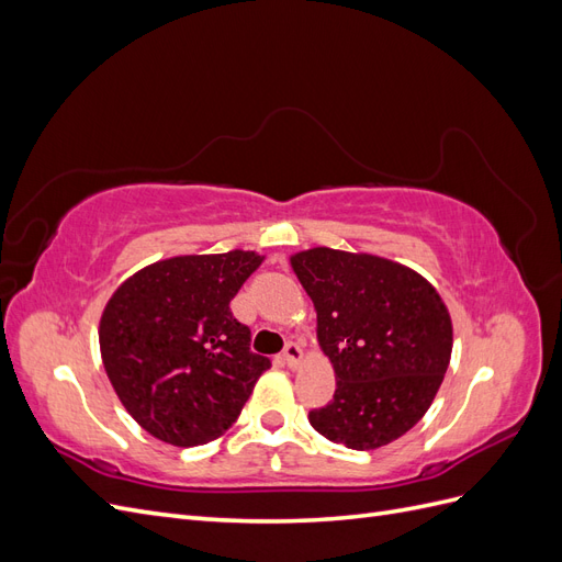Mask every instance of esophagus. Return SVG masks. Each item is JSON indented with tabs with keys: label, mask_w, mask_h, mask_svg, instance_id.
Here are the masks:
<instances>
[{
	"label": "esophagus",
	"mask_w": 562,
	"mask_h": 562,
	"mask_svg": "<svg viewBox=\"0 0 562 562\" xmlns=\"http://www.w3.org/2000/svg\"><path fill=\"white\" fill-rule=\"evenodd\" d=\"M283 361L288 363V368H297L300 361H302V349H300V345L288 342V345L283 347Z\"/></svg>",
	"instance_id": "esophagus-1"
}]
</instances>
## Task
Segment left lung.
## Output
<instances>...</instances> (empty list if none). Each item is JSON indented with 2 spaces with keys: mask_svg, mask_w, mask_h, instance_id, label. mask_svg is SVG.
<instances>
[{
  "mask_svg": "<svg viewBox=\"0 0 562 562\" xmlns=\"http://www.w3.org/2000/svg\"><path fill=\"white\" fill-rule=\"evenodd\" d=\"M291 265L314 302L318 345L337 380L333 401L310 411L312 427L351 450H375L411 431L452 351L450 314L436 288L375 255L312 248Z\"/></svg>",
  "mask_w": 562,
  "mask_h": 562,
  "instance_id": "1",
  "label": "left lung"
}]
</instances>
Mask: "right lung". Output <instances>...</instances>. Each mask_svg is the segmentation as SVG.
Listing matches in <instances>:
<instances>
[{"label": "right lung", "instance_id": "obj_1", "mask_svg": "<svg viewBox=\"0 0 562 562\" xmlns=\"http://www.w3.org/2000/svg\"><path fill=\"white\" fill-rule=\"evenodd\" d=\"M262 258L182 255L140 269L110 297L100 353L128 415L178 448L223 436L271 366L229 302Z\"/></svg>", "mask_w": 562, "mask_h": 562}]
</instances>
